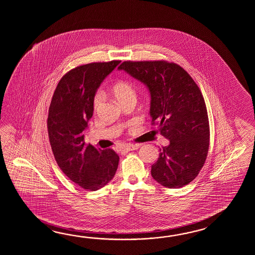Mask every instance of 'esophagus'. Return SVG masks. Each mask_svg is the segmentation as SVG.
I'll use <instances>...</instances> for the list:
<instances>
[{
  "mask_svg": "<svg viewBox=\"0 0 255 255\" xmlns=\"http://www.w3.org/2000/svg\"><path fill=\"white\" fill-rule=\"evenodd\" d=\"M140 146L139 144H126L124 146H121V150H135Z\"/></svg>",
  "mask_w": 255,
  "mask_h": 255,
  "instance_id": "34e87169",
  "label": "esophagus"
}]
</instances>
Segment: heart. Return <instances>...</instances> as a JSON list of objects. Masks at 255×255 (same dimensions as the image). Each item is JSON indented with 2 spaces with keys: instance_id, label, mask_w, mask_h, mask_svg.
I'll return each instance as SVG.
<instances>
[{
  "instance_id": "obj_1",
  "label": "heart",
  "mask_w": 255,
  "mask_h": 255,
  "mask_svg": "<svg viewBox=\"0 0 255 255\" xmlns=\"http://www.w3.org/2000/svg\"><path fill=\"white\" fill-rule=\"evenodd\" d=\"M111 93L121 105L129 101V100H132V99H135L136 98L135 88L131 84L127 81H119L115 83L111 87ZM102 101H103L102 94L97 93L94 98V102H93V107L95 110L100 107Z\"/></svg>"
}]
</instances>
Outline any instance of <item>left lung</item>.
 Returning <instances> with one entry per match:
<instances>
[{"label": "left lung", "instance_id": "left-lung-1", "mask_svg": "<svg viewBox=\"0 0 255 255\" xmlns=\"http://www.w3.org/2000/svg\"><path fill=\"white\" fill-rule=\"evenodd\" d=\"M119 69L148 87L152 126L169 140L151 166L153 179L169 189L189 184L203 167L210 146L206 104L198 85L180 65L165 60L125 61Z\"/></svg>", "mask_w": 255, "mask_h": 255}]
</instances>
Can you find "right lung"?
<instances>
[{
	"label": "right lung",
	"instance_id": "add662e5",
	"mask_svg": "<svg viewBox=\"0 0 255 255\" xmlns=\"http://www.w3.org/2000/svg\"><path fill=\"white\" fill-rule=\"evenodd\" d=\"M120 60L78 65L61 78L54 90L47 119L49 140L62 171L81 188L98 190L109 183L120 157L111 148L86 144L84 130L94 112V97Z\"/></svg>",
	"mask_w": 255,
	"mask_h": 255
}]
</instances>
